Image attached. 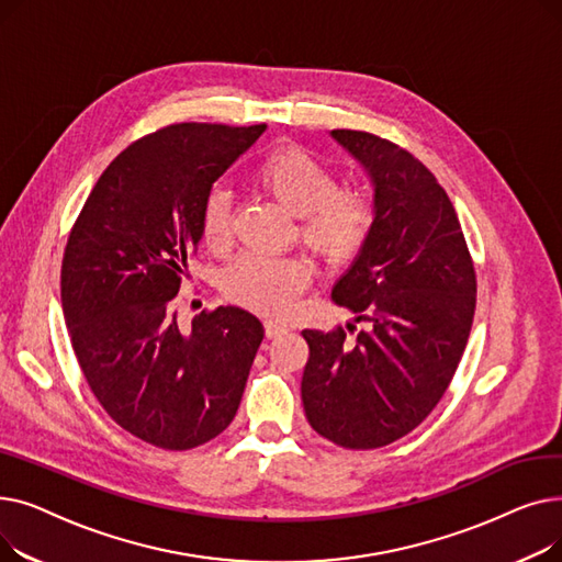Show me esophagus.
Here are the masks:
<instances>
[{"label": "esophagus", "instance_id": "1", "mask_svg": "<svg viewBox=\"0 0 562 562\" xmlns=\"http://www.w3.org/2000/svg\"><path fill=\"white\" fill-rule=\"evenodd\" d=\"M289 328L286 326H282V323H276V321H266V337H280V335H284Z\"/></svg>", "mask_w": 562, "mask_h": 562}]
</instances>
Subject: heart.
<instances>
[{
	"label": "heart",
	"mask_w": 562,
	"mask_h": 562,
	"mask_svg": "<svg viewBox=\"0 0 562 562\" xmlns=\"http://www.w3.org/2000/svg\"><path fill=\"white\" fill-rule=\"evenodd\" d=\"M252 182L282 210L299 216L301 239L326 261L356 255L373 225V204L358 189L339 187L335 172L301 147H280L252 170ZM204 248L223 255L232 244V210L225 191L206 195L200 216ZM312 261L301 255L236 259L223 280L225 293L255 312L282 316L312 282Z\"/></svg>",
	"instance_id": "obj_1"
}]
</instances>
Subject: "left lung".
Instances as JSON below:
<instances>
[{
    "mask_svg": "<svg viewBox=\"0 0 562 562\" xmlns=\"http://www.w3.org/2000/svg\"><path fill=\"white\" fill-rule=\"evenodd\" d=\"M330 136L373 187V225L333 299L369 328L303 330L310 426L344 449H378L415 430L445 396L476 310V273L458 214L403 147L356 130ZM350 328V323H348Z\"/></svg>",
    "mask_w": 562,
    "mask_h": 562,
    "instance_id": "left-lung-1",
    "label": "left lung"
}]
</instances>
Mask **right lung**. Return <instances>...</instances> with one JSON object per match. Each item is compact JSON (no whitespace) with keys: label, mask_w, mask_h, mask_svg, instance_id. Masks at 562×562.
<instances>
[{"label":"right lung","mask_w":562,"mask_h":562,"mask_svg":"<svg viewBox=\"0 0 562 562\" xmlns=\"http://www.w3.org/2000/svg\"><path fill=\"white\" fill-rule=\"evenodd\" d=\"M263 132L182 123L143 136L102 172L68 236L61 303L77 362L106 415L153 447L195 449L239 409L261 321L221 305L182 328L172 299L206 195Z\"/></svg>","instance_id":"right-lung-1"}]
</instances>
